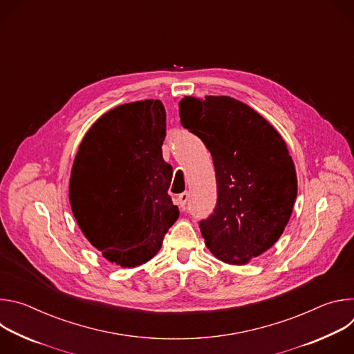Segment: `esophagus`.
Here are the masks:
<instances>
[{
  "label": "esophagus",
  "mask_w": 354,
  "mask_h": 354,
  "mask_svg": "<svg viewBox=\"0 0 354 354\" xmlns=\"http://www.w3.org/2000/svg\"><path fill=\"white\" fill-rule=\"evenodd\" d=\"M187 200H189V193H187V192H183V193H180V194L178 196V205H179L182 209H185V206H186V203H187Z\"/></svg>",
  "instance_id": "esophagus-1"
}]
</instances>
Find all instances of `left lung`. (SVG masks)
Listing matches in <instances>:
<instances>
[{
    "label": "left lung",
    "mask_w": 354,
    "mask_h": 354,
    "mask_svg": "<svg viewBox=\"0 0 354 354\" xmlns=\"http://www.w3.org/2000/svg\"><path fill=\"white\" fill-rule=\"evenodd\" d=\"M180 124L213 157L217 203L198 223L220 261L243 265L272 248L292 213L297 175L281 136L259 113L230 96H187Z\"/></svg>",
    "instance_id": "obj_1"
}]
</instances>
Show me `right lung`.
<instances>
[{"label":"right lung","mask_w":354,"mask_h":354,"mask_svg":"<svg viewBox=\"0 0 354 354\" xmlns=\"http://www.w3.org/2000/svg\"><path fill=\"white\" fill-rule=\"evenodd\" d=\"M167 115L160 100L120 105L97 119L80 144L70 203L86 239L111 262L134 268L156 257L179 217L162 158Z\"/></svg>","instance_id":"1"}]
</instances>
